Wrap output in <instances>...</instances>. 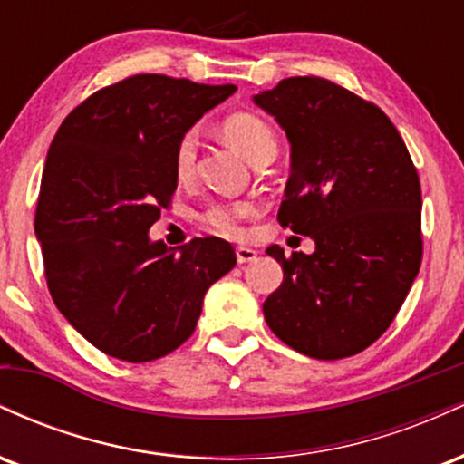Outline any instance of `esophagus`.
I'll return each instance as SVG.
<instances>
[{
	"mask_svg": "<svg viewBox=\"0 0 464 464\" xmlns=\"http://www.w3.org/2000/svg\"><path fill=\"white\" fill-rule=\"evenodd\" d=\"M236 257H237V264H248V262H253L255 257H257V250L248 248V246H237L236 248Z\"/></svg>",
	"mask_w": 464,
	"mask_h": 464,
	"instance_id": "esophagus-1",
	"label": "esophagus"
}]
</instances>
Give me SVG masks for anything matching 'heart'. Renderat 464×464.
<instances>
[{
	"mask_svg": "<svg viewBox=\"0 0 464 464\" xmlns=\"http://www.w3.org/2000/svg\"><path fill=\"white\" fill-rule=\"evenodd\" d=\"M222 137L231 143L239 154L248 159L250 163L257 161L264 154L276 152L275 132L268 121L255 113H233L225 117L220 126ZM196 157H198V135L196 130H185L179 137L177 148H174V174L179 180L188 183L196 172ZM257 216V207L248 200L236 202H218L202 214V222L211 231L220 233L227 237H242L244 222Z\"/></svg>",
	"mask_w": 464,
	"mask_h": 464,
	"instance_id": "b5f03b06",
	"label": "heart"
}]
</instances>
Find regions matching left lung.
<instances>
[{"label": "left lung", "instance_id": "left-lung-1", "mask_svg": "<svg viewBox=\"0 0 464 464\" xmlns=\"http://www.w3.org/2000/svg\"><path fill=\"white\" fill-rule=\"evenodd\" d=\"M253 102L290 141V179L276 220L310 236L312 255L268 246L284 284L264 318L287 347L340 360L395 321L423 257L420 185L406 143L380 106L332 80L285 78Z\"/></svg>", "mask_w": 464, "mask_h": 464}]
</instances>
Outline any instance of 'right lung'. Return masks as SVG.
I'll list each match as a JSON object with an SVG mask.
<instances>
[{"label":"right lung","mask_w":464,"mask_h":464,"mask_svg":"<svg viewBox=\"0 0 464 464\" xmlns=\"http://www.w3.org/2000/svg\"><path fill=\"white\" fill-rule=\"evenodd\" d=\"M236 89L137 73L89 95L52 141L34 216L47 287L111 358L137 364L179 349L205 292L236 266L220 237L179 250L148 237L177 189L179 137Z\"/></svg>","instance_id":"right-lung-1"}]
</instances>
